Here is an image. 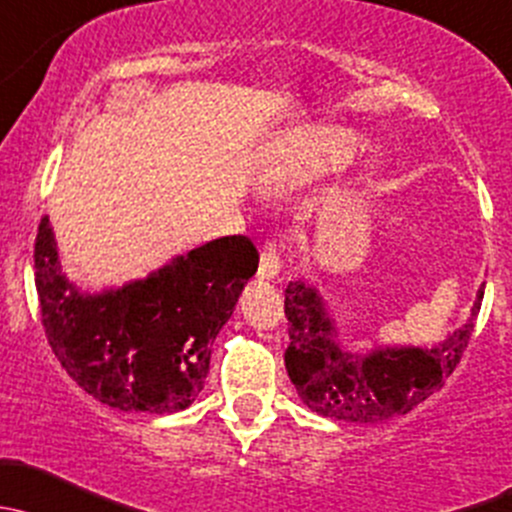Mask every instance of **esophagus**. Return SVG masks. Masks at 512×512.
Here are the masks:
<instances>
[{"mask_svg":"<svg viewBox=\"0 0 512 512\" xmlns=\"http://www.w3.org/2000/svg\"><path fill=\"white\" fill-rule=\"evenodd\" d=\"M281 273V251L273 244H266L261 251V261H258V281H273Z\"/></svg>","mask_w":512,"mask_h":512,"instance_id":"esophagus-1","label":"esophagus"}]
</instances>
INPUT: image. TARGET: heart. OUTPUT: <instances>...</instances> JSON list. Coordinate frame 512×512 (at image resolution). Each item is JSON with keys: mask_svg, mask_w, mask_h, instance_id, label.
<instances>
[{"mask_svg": "<svg viewBox=\"0 0 512 512\" xmlns=\"http://www.w3.org/2000/svg\"><path fill=\"white\" fill-rule=\"evenodd\" d=\"M357 147H360V138L352 135L350 130H320V133H315L313 140H310L308 155L293 167L291 179L303 182V179L318 177L328 170H337V167H342L345 162L352 160Z\"/></svg>", "mask_w": 512, "mask_h": 512, "instance_id": "b5f03b06", "label": "heart"}]
</instances>
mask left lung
Instances as JSON below:
<instances>
[{
  "mask_svg": "<svg viewBox=\"0 0 512 512\" xmlns=\"http://www.w3.org/2000/svg\"><path fill=\"white\" fill-rule=\"evenodd\" d=\"M483 288L476 295L471 318L434 347H374L350 352L340 345L323 295L305 281L286 288L288 350L286 370L298 397L320 416L357 424H377L412 412L416 404L449 379L461 362L481 310Z\"/></svg>",
  "mask_w": 512,
  "mask_h": 512,
  "instance_id": "obj_1",
  "label": "left lung"
}]
</instances>
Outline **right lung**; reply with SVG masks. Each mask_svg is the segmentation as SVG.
<instances>
[{
	"label": "right lung",
	"mask_w": 512,
	"mask_h": 512,
	"mask_svg": "<svg viewBox=\"0 0 512 512\" xmlns=\"http://www.w3.org/2000/svg\"><path fill=\"white\" fill-rule=\"evenodd\" d=\"M256 268L246 236H221L140 281L83 293L63 276L49 217L34 244L51 350L78 387L120 412L175 414L199 397L214 340Z\"/></svg>",
	"instance_id": "right-lung-1"
}]
</instances>
